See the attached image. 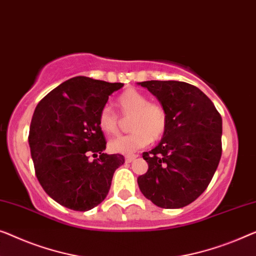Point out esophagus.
<instances>
[{
  "mask_svg": "<svg viewBox=\"0 0 256 256\" xmlns=\"http://www.w3.org/2000/svg\"><path fill=\"white\" fill-rule=\"evenodd\" d=\"M135 158H137V154H127V156H126V162H132Z\"/></svg>",
  "mask_w": 256,
  "mask_h": 256,
  "instance_id": "34e87169",
  "label": "esophagus"
}]
</instances>
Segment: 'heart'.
Returning a JSON list of instances; mask_svg holds the SVG:
<instances>
[{"instance_id": "heart-1", "label": "heart", "mask_w": 256, "mask_h": 256, "mask_svg": "<svg viewBox=\"0 0 256 256\" xmlns=\"http://www.w3.org/2000/svg\"><path fill=\"white\" fill-rule=\"evenodd\" d=\"M116 106L122 116H132L129 127L132 132L110 140L108 149L112 152L130 154L165 134L168 112L159 104L149 102V98L142 92L129 88L118 98ZM98 126L106 135H116L120 129L119 116L108 106H104L98 114Z\"/></svg>"}]
</instances>
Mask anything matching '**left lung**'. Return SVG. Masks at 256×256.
<instances>
[{"label": "left lung", "mask_w": 256, "mask_h": 256, "mask_svg": "<svg viewBox=\"0 0 256 256\" xmlns=\"http://www.w3.org/2000/svg\"><path fill=\"white\" fill-rule=\"evenodd\" d=\"M146 88L168 116L165 134L149 152V168L137 178L142 194L157 206L178 209L206 190L222 156V116L194 85L178 80H146Z\"/></svg>", "instance_id": "obj_1"}]
</instances>
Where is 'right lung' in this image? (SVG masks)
I'll return each instance as SVG.
<instances>
[{
  "mask_svg": "<svg viewBox=\"0 0 256 256\" xmlns=\"http://www.w3.org/2000/svg\"><path fill=\"white\" fill-rule=\"evenodd\" d=\"M122 83L77 76L42 99L33 113L28 144L40 184L66 208L88 211L108 194L122 154H107L98 114ZM88 154L96 159L91 162ZM98 158H97L96 157Z\"/></svg>",
  "mask_w": 256,
  "mask_h": 256,
  "instance_id": "obj_1",
  "label": "right lung"
}]
</instances>
